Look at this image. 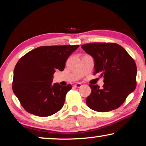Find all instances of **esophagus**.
Segmentation results:
<instances>
[{"label":"esophagus","mask_w":146,"mask_h":146,"mask_svg":"<svg viewBox=\"0 0 146 146\" xmlns=\"http://www.w3.org/2000/svg\"><path fill=\"white\" fill-rule=\"evenodd\" d=\"M82 86V84H80V83H76V84H74V87L78 88H80Z\"/></svg>","instance_id":"obj_1"}]
</instances>
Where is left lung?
<instances>
[{
	"label": "left lung",
	"mask_w": 146,
	"mask_h": 146,
	"mask_svg": "<svg viewBox=\"0 0 146 146\" xmlns=\"http://www.w3.org/2000/svg\"><path fill=\"white\" fill-rule=\"evenodd\" d=\"M94 60V73L104 77L103 88L90 84V108L100 112L117 109L136 87L137 67L127 51L115 43L93 42L81 46Z\"/></svg>",
	"instance_id": "left-lung-1"
}]
</instances>
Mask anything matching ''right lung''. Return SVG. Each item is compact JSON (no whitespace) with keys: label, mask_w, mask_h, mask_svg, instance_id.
Here are the masks:
<instances>
[{"label":"right lung","mask_w":146,"mask_h":146,"mask_svg":"<svg viewBox=\"0 0 146 146\" xmlns=\"http://www.w3.org/2000/svg\"><path fill=\"white\" fill-rule=\"evenodd\" d=\"M79 45L44 46L30 51L21 58L14 69L13 90L27 112L49 116L64 106L71 84H52L58 69L63 71L66 61Z\"/></svg>","instance_id":"obj_1"}]
</instances>
